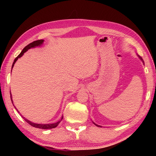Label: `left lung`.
Instances as JSON below:
<instances>
[{
  "label": "left lung",
  "instance_id": "left-lung-1",
  "mask_svg": "<svg viewBox=\"0 0 156 156\" xmlns=\"http://www.w3.org/2000/svg\"><path fill=\"white\" fill-rule=\"evenodd\" d=\"M138 56H139V55H138ZM139 58H140V59H141V60L142 62H144V60H143V59H142V58H141L140 57V56H139ZM94 124L95 125H97V126H98V127H101V126H100V125H97V124H95V123H94Z\"/></svg>",
  "mask_w": 156,
  "mask_h": 156
}]
</instances>
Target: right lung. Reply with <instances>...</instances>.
<instances>
[{"label": "right lung", "mask_w": 156, "mask_h": 156, "mask_svg": "<svg viewBox=\"0 0 156 156\" xmlns=\"http://www.w3.org/2000/svg\"><path fill=\"white\" fill-rule=\"evenodd\" d=\"M44 39H40V40H37V41H33L32 43H31V44H29L27 45V46H25V47L24 48H23L22 51H21V53H20V54L17 56V57H16V58L15 59L14 62L12 63V68H13V66H14V64H15V62H16V60H17V59H18L19 58H21V56H23V55L24 54L25 52H26V51H27L28 50V49H31V48H35V47H37V46H40L41 45L43 44V43H44ZM11 99L12 103V105H13V101H12V95H11ZM13 106H14V105H13ZM14 107H15V106H14ZM15 108L16 109V108L15 107ZM16 110H17V109H16ZM17 111L19 112L18 110H17ZM20 115H21V114H20ZM21 117H22L23 119H24V120H25L26 122H28V123H29V125L33 126V127H36V128H39V129H53V128L56 127H57V126L59 125V122H61V121L62 120V119H63V117H62V119H61L60 121H59L56 122H54V123L37 124V123H34V122H32L31 121H29L28 119H25L24 117H23V116H22L21 115Z\"/></svg>", "instance_id": "obj_1"}]
</instances>
